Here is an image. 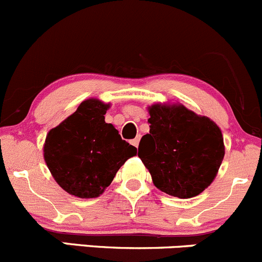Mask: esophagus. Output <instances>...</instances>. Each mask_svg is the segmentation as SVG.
<instances>
[{
  "mask_svg": "<svg viewBox=\"0 0 262 262\" xmlns=\"http://www.w3.org/2000/svg\"><path fill=\"white\" fill-rule=\"evenodd\" d=\"M139 139H141V137H137V138H134L133 141H132V144H133L134 147H138V144H139Z\"/></svg>",
  "mask_w": 262,
  "mask_h": 262,
  "instance_id": "obj_1",
  "label": "esophagus"
}]
</instances>
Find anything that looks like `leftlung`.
<instances>
[{
  "instance_id": "8db88e82",
  "label": "left lung",
  "mask_w": 262,
  "mask_h": 262,
  "mask_svg": "<svg viewBox=\"0 0 262 262\" xmlns=\"http://www.w3.org/2000/svg\"><path fill=\"white\" fill-rule=\"evenodd\" d=\"M149 133L142 137L138 156L157 189L180 199L204 191L224 157L222 130L208 116L181 104L148 106Z\"/></svg>"
}]
</instances>
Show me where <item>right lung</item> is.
Returning a JSON list of instances; mask_svg holds the SVG:
<instances>
[{
  "instance_id": "add662e5",
  "label": "right lung",
  "mask_w": 262,
  "mask_h": 262,
  "mask_svg": "<svg viewBox=\"0 0 262 262\" xmlns=\"http://www.w3.org/2000/svg\"><path fill=\"white\" fill-rule=\"evenodd\" d=\"M109 107L99 99L84 100L47 134L43 152L50 173L64 191L81 199L100 196L125 161L137 155V148L105 123Z\"/></svg>"
}]
</instances>
